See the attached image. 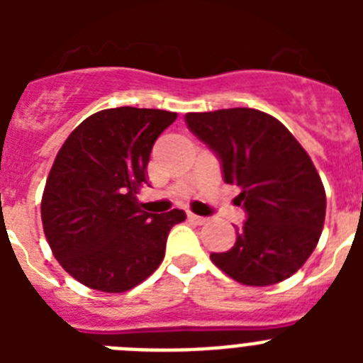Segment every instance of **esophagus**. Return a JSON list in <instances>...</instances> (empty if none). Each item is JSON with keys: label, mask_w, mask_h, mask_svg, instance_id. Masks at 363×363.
Here are the masks:
<instances>
[{"label": "esophagus", "mask_w": 363, "mask_h": 363, "mask_svg": "<svg viewBox=\"0 0 363 363\" xmlns=\"http://www.w3.org/2000/svg\"><path fill=\"white\" fill-rule=\"evenodd\" d=\"M187 218H189V221H192V223H196V225H203L205 221H207L203 216H198V214H194V213H189Z\"/></svg>", "instance_id": "1"}]
</instances>
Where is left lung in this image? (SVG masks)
I'll return each instance as SVG.
<instances>
[{
  "instance_id": "left-lung-1",
  "label": "left lung",
  "mask_w": 363,
  "mask_h": 363,
  "mask_svg": "<svg viewBox=\"0 0 363 363\" xmlns=\"http://www.w3.org/2000/svg\"><path fill=\"white\" fill-rule=\"evenodd\" d=\"M185 123L238 185L247 221L211 259L243 285H274L306 264L325 220V191L309 154L284 123L256 108L189 112Z\"/></svg>"
}]
</instances>
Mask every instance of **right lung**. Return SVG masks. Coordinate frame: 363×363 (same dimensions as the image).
Listing matches in <instances>:
<instances>
[{"instance_id":"add662e5","label":"right lung","mask_w":363,"mask_h":363,"mask_svg":"<svg viewBox=\"0 0 363 363\" xmlns=\"http://www.w3.org/2000/svg\"><path fill=\"white\" fill-rule=\"evenodd\" d=\"M176 116L160 108H105L82 121L57 152L41 221L52 255L79 284L125 293L162 264L169 230L185 213H145L136 194L147 184L154 142Z\"/></svg>"}]
</instances>
